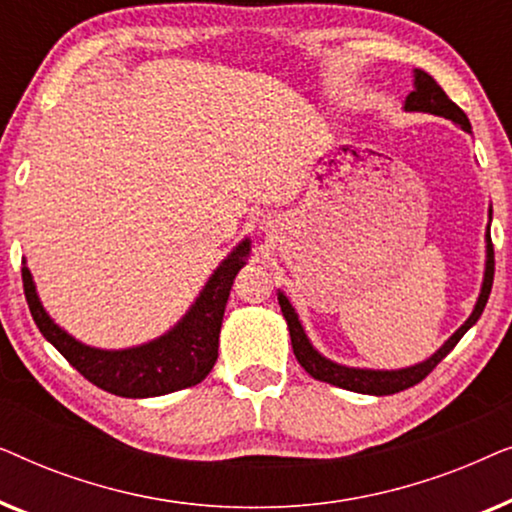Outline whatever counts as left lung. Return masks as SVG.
Returning <instances> with one entry per match:
<instances>
[{
  "label": "left lung",
  "mask_w": 512,
  "mask_h": 512,
  "mask_svg": "<svg viewBox=\"0 0 512 512\" xmlns=\"http://www.w3.org/2000/svg\"><path fill=\"white\" fill-rule=\"evenodd\" d=\"M412 76H415V90L405 97V104H403L405 111H424V114L450 118V121L457 123L461 130L471 132V123H468L464 111H461L457 104H454L450 97L445 95V90L440 88L436 81H433L431 74H426L424 69H415ZM489 223H492V209H489ZM485 242H487L485 277H482L480 296H478V300H475L471 317H468L464 324H461L457 331H454L450 338L445 340V345L440 347L438 352H433L426 361L415 363V366H408V368H398V370L352 368V366H342V363L326 359L324 354L314 349L310 338H307L305 328L298 319V312L293 310V305L289 303V298L284 296V291H277L279 307H282L286 326H289L293 354H296L298 363L305 368V373H310L314 377V380L328 382V384H333V387H340L347 391H356V394L389 396V394H398V391H403V389L415 387L417 382H422L424 377L429 375L447 354L452 352L454 345L464 338V333L468 331V328L475 326V321L480 319L482 310H485L489 293H492V282H494V247H492V235H489V226L485 233Z\"/></svg>",
  "instance_id": "obj_1"
}]
</instances>
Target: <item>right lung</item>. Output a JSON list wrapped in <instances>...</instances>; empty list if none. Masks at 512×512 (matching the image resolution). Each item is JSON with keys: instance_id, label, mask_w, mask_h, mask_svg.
Returning <instances> with one entry per match:
<instances>
[{"instance_id": "add662e5", "label": "right lung", "mask_w": 512, "mask_h": 512, "mask_svg": "<svg viewBox=\"0 0 512 512\" xmlns=\"http://www.w3.org/2000/svg\"><path fill=\"white\" fill-rule=\"evenodd\" d=\"M251 240H244L223 258L202 286L188 312L160 338L128 349H100L79 342L51 319L41 305L32 272L23 261V286L34 324L79 373L109 394L123 398L165 396L205 380L219 356L223 312L237 272L244 268Z\"/></svg>"}]
</instances>
